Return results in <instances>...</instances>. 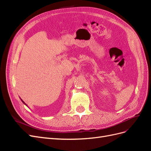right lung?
I'll return each instance as SVG.
<instances>
[{
	"instance_id": "obj_1",
	"label": "right lung",
	"mask_w": 151,
	"mask_h": 151,
	"mask_svg": "<svg viewBox=\"0 0 151 151\" xmlns=\"http://www.w3.org/2000/svg\"><path fill=\"white\" fill-rule=\"evenodd\" d=\"M20 99H21V101H22V103H23V104H24V105H26V106H27V104H26V103H25V102H24V101H23V100H22V99H21V98H20Z\"/></svg>"
}]
</instances>
